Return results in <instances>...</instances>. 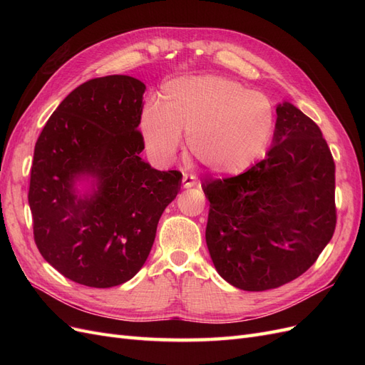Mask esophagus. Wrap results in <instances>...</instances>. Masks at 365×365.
Returning <instances> with one entry per match:
<instances>
[{"label":"esophagus","mask_w":365,"mask_h":365,"mask_svg":"<svg viewBox=\"0 0 365 365\" xmlns=\"http://www.w3.org/2000/svg\"><path fill=\"white\" fill-rule=\"evenodd\" d=\"M197 184V180L195 175H190V173H184L182 176V185L185 187V189H190V187H195Z\"/></svg>","instance_id":"1"}]
</instances>
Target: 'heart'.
<instances>
[{"mask_svg": "<svg viewBox=\"0 0 365 365\" xmlns=\"http://www.w3.org/2000/svg\"><path fill=\"white\" fill-rule=\"evenodd\" d=\"M272 126L267 96L216 76L169 82L140 117V134L153 160L170 163L187 134L192 155L216 175L247 170L267 148Z\"/></svg>", "mask_w": 365, "mask_h": 365, "instance_id": "b5f03b06", "label": "heart"}]
</instances>
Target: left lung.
<instances>
[{
    "instance_id": "obj_1",
    "label": "left lung",
    "mask_w": 365,
    "mask_h": 365,
    "mask_svg": "<svg viewBox=\"0 0 365 365\" xmlns=\"http://www.w3.org/2000/svg\"><path fill=\"white\" fill-rule=\"evenodd\" d=\"M267 157L210 180L205 240L220 277L244 291L279 288L312 267L336 225L335 163L314 120L277 106Z\"/></svg>"
}]
</instances>
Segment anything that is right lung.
<instances>
[{
  "mask_svg": "<svg viewBox=\"0 0 365 365\" xmlns=\"http://www.w3.org/2000/svg\"><path fill=\"white\" fill-rule=\"evenodd\" d=\"M146 85L105 76L77 86L43 126L33 155L29 204L42 257L90 288L130 280L145 264L158 220L182 173L143 161L138 130ZM93 180L77 197L75 181Z\"/></svg>",
  "mask_w": 365,
  "mask_h": 365,
  "instance_id": "add662e5",
  "label": "right lung"
}]
</instances>
